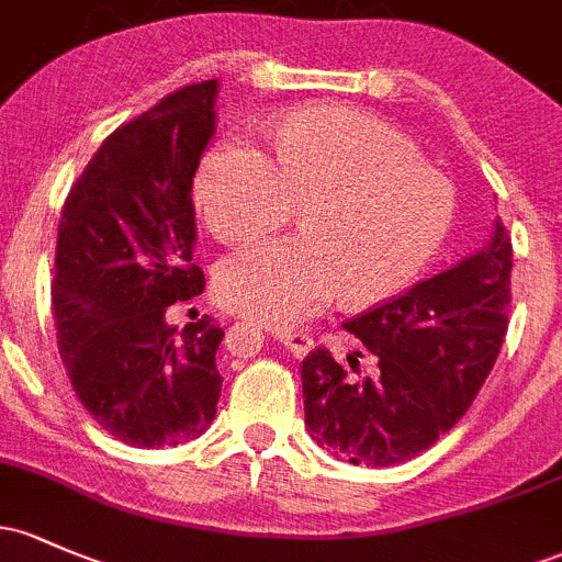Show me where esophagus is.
Masks as SVG:
<instances>
[{"label":"esophagus","mask_w":562,"mask_h":562,"mask_svg":"<svg viewBox=\"0 0 562 562\" xmlns=\"http://www.w3.org/2000/svg\"><path fill=\"white\" fill-rule=\"evenodd\" d=\"M271 336L282 344L288 351H293V357H304L310 355V349L314 347V338L306 336V333L299 330H288V328H271Z\"/></svg>","instance_id":"obj_1"}]
</instances>
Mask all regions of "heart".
<instances>
[{
  "label": "heart",
  "mask_w": 562,
  "mask_h": 562,
  "mask_svg": "<svg viewBox=\"0 0 562 562\" xmlns=\"http://www.w3.org/2000/svg\"><path fill=\"white\" fill-rule=\"evenodd\" d=\"M269 154L218 140L194 176V202L213 237L250 243L280 229L301 202L299 237L258 243L221 263L226 306L269 325L306 319L336 291L344 304L408 288L453 221V187L392 122L344 103L285 111Z\"/></svg>",
  "instance_id": "heart-1"
}]
</instances>
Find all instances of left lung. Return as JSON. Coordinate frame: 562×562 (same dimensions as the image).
Wrapping results in <instances>:
<instances>
[{
	"instance_id": "1",
	"label": "left lung",
	"mask_w": 562,
	"mask_h": 562,
	"mask_svg": "<svg viewBox=\"0 0 562 562\" xmlns=\"http://www.w3.org/2000/svg\"><path fill=\"white\" fill-rule=\"evenodd\" d=\"M512 239L491 243L344 323L366 347L349 368L317 347L301 362L304 418L319 448L366 467L416 459L470 411L509 325Z\"/></svg>"
}]
</instances>
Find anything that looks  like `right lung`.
I'll return each mask as SVG.
<instances>
[{"label": "right lung", "mask_w": 562, "mask_h": 562, "mask_svg": "<svg viewBox=\"0 0 562 562\" xmlns=\"http://www.w3.org/2000/svg\"><path fill=\"white\" fill-rule=\"evenodd\" d=\"M218 82L170 92L116 127L64 202L53 317L79 403L116 440L181 446L213 424L224 330L202 317L178 330L165 312L205 291L191 263V183L215 133Z\"/></svg>", "instance_id": "obj_1"}]
</instances>
